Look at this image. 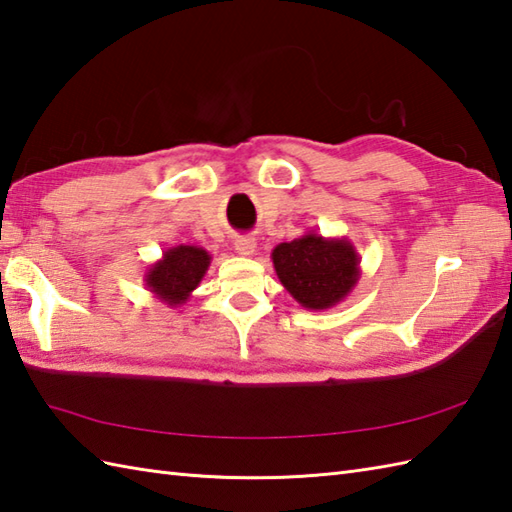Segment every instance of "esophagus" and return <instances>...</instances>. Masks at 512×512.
Wrapping results in <instances>:
<instances>
[{"instance_id":"obj_1","label":"esophagus","mask_w":512,"mask_h":512,"mask_svg":"<svg viewBox=\"0 0 512 512\" xmlns=\"http://www.w3.org/2000/svg\"><path fill=\"white\" fill-rule=\"evenodd\" d=\"M255 250H257V242L253 237H237L235 239V253L237 255L250 257V255H255Z\"/></svg>"}]
</instances>
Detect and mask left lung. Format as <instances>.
<instances>
[{
    "mask_svg": "<svg viewBox=\"0 0 512 512\" xmlns=\"http://www.w3.org/2000/svg\"><path fill=\"white\" fill-rule=\"evenodd\" d=\"M270 259L281 286L306 310L334 308L361 279V257L347 237L306 233L277 244Z\"/></svg>",
    "mask_w": 512,
    "mask_h": 512,
    "instance_id": "1",
    "label": "left lung"
}]
</instances>
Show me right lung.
<instances>
[{"instance_id": "right-lung-1", "label": "right lung", "mask_w": 512, "mask_h": 512, "mask_svg": "<svg viewBox=\"0 0 512 512\" xmlns=\"http://www.w3.org/2000/svg\"><path fill=\"white\" fill-rule=\"evenodd\" d=\"M209 266L211 255L202 246H171L147 268L145 286L167 308H180L200 286Z\"/></svg>"}]
</instances>
